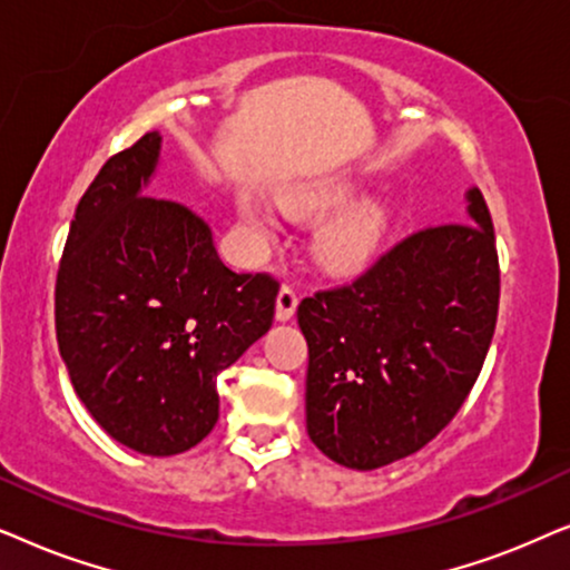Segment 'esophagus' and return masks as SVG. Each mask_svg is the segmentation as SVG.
<instances>
[{"label":"esophagus","mask_w":570,"mask_h":570,"mask_svg":"<svg viewBox=\"0 0 570 570\" xmlns=\"http://www.w3.org/2000/svg\"><path fill=\"white\" fill-rule=\"evenodd\" d=\"M297 292H294V286L284 284L278 289V297H276V317L278 321H292L294 317V309H297Z\"/></svg>","instance_id":"34e87169"}]
</instances>
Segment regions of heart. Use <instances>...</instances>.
<instances>
[{
    "label": "heart",
    "instance_id": "heart-1",
    "mask_svg": "<svg viewBox=\"0 0 570 570\" xmlns=\"http://www.w3.org/2000/svg\"><path fill=\"white\" fill-rule=\"evenodd\" d=\"M360 185L356 181L336 179L325 181V185H315L302 189L286 197V208L297 216H321L328 210H336L346 203H352L354 197H360ZM242 218L249 229L257 234H271L273 232V216L265 210L261 203L245 200L239 203ZM389 210L381 203H360V206L346 208L344 214L331 218L328 224L321 226V232L315 234V255L323 265H328L333 271H354L364 265L377 253V247L383 245L385 234H389Z\"/></svg>",
    "mask_w": 570,
    "mask_h": 570
}]
</instances>
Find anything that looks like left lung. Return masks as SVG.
Masks as SVG:
<instances>
[{
    "mask_svg": "<svg viewBox=\"0 0 570 570\" xmlns=\"http://www.w3.org/2000/svg\"><path fill=\"white\" fill-rule=\"evenodd\" d=\"M396 242L348 284L297 307L307 338V435L341 466L406 459L474 389L498 323L500 265L490 208Z\"/></svg>",
    "mask_w": 570,
    "mask_h": 570,
    "instance_id": "left-lung-1",
    "label": "left lung"
}]
</instances>
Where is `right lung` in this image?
I'll return each instance as SVG.
<instances>
[{
	"label": "right lung",
	"instance_id": "right-lung-1",
	"mask_svg": "<svg viewBox=\"0 0 570 570\" xmlns=\"http://www.w3.org/2000/svg\"><path fill=\"white\" fill-rule=\"evenodd\" d=\"M158 148L146 132L80 197L55 323L90 416L127 449L174 456L214 430L216 377L271 328L278 281L226 268L193 208L140 195Z\"/></svg>",
	"mask_w": 570,
	"mask_h": 570
}]
</instances>
